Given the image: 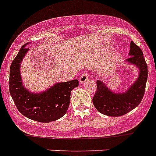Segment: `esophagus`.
<instances>
[{"label": "esophagus", "mask_w": 156, "mask_h": 156, "mask_svg": "<svg viewBox=\"0 0 156 156\" xmlns=\"http://www.w3.org/2000/svg\"><path fill=\"white\" fill-rule=\"evenodd\" d=\"M88 80V76L87 73H84L80 77V84H84Z\"/></svg>", "instance_id": "obj_1"}]
</instances>
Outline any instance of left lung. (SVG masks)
<instances>
[{"label": "left lung", "instance_id": "1", "mask_svg": "<svg viewBox=\"0 0 156 156\" xmlns=\"http://www.w3.org/2000/svg\"><path fill=\"white\" fill-rule=\"evenodd\" d=\"M127 64L135 66L139 71L136 80L123 92H113L106 83L97 80V91L93 98V103L98 111L110 117H119L136 108L141 102L145 93L147 80V65L143 51L134 42L130 43Z\"/></svg>", "mask_w": 156, "mask_h": 156}]
</instances>
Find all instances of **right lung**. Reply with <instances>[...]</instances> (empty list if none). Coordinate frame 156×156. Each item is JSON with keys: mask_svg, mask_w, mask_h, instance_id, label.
I'll return each instance as SVG.
<instances>
[{"mask_svg": "<svg viewBox=\"0 0 156 156\" xmlns=\"http://www.w3.org/2000/svg\"><path fill=\"white\" fill-rule=\"evenodd\" d=\"M28 43L23 46L11 63L9 93L18 111L25 117L39 122L58 120L68 111L71 92L79 85L78 80L55 83L41 93L29 91L23 84L20 72L21 63L26 56Z\"/></svg>", "mask_w": 156, "mask_h": 156, "instance_id": "1", "label": "right lung"}]
</instances>
